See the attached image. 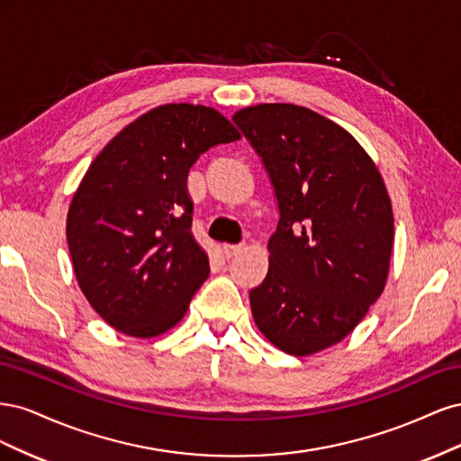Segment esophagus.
I'll use <instances>...</instances> for the list:
<instances>
[{"instance_id": "esophagus-1", "label": "esophagus", "mask_w": 461, "mask_h": 461, "mask_svg": "<svg viewBox=\"0 0 461 461\" xmlns=\"http://www.w3.org/2000/svg\"><path fill=\"white\" fill-rule=\"evenodd\" d=\"M242 252V246L240 244H222V254H225V258H234L239 256Z\"/></svg>"}]
</instances>
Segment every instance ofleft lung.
<instances>
[{
	"label": "left lung",
	"instance_id": "left-lung-1",
	"mask_svg": "<svg viewBox=\"0 0 461 461\" xmlns=\"http://www.w3.org/2000/svg\"><path fill=\"white\" fill-rule=\"evenodd\" d=\"M232 121L258 151L278 203L269 269L249 290L263 337L290 356L340 342L383 294L394 217L367 151L337 122L294 104Z\"/></svg>",
	"mask_w": 461,
	"mask_h": 461
}]
</instances>
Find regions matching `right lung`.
I'll list each match as a JSON object with an SVG mask.
<instances>
[{"label": "right lung", "instance_id": "right-lung-1", "mask_svg": "<svg viewBox=\"0 0 461 461\" xmlns=\"http://www.w3.org/2000/svg\"><path fill=\"white\" fill-rule=\"evenodd\" d=\"M240 140L217 109L167 104L124 127L88 167L67 213L82 294L105 323L151 339L185 317L209 276L186 178L203 151Z\"/></svg>", "mask_w": 461, "mask_h": 461}]
</instances>
